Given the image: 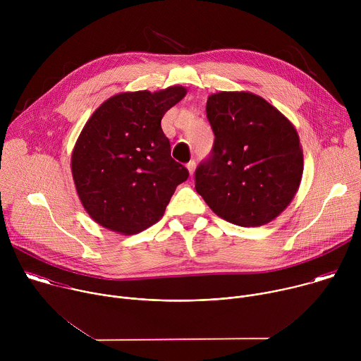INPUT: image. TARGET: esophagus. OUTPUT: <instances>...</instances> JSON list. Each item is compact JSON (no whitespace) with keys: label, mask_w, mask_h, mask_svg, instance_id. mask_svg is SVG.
<instances>
[{"label":"esophagus","mask_w":361,"mask_h":361,"mask_svg":"<svg viewBox=\"0 0 361 361\" xmlns=\"http://www.w3.org/2000/svg\"><path fill=\"white\" fill-rule=\"evenodd\" d=\"M187 169H188L190 176H192V174H194V170H195V161H194V160H191L190 163H187Z\"/></svg>","instance_id":"34e87169"}]
</instances>
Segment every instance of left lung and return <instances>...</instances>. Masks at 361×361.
Here are the masks:
<instances>
[{"mask_svg":"<svg viewBox=\"0 0 361 361\" xmlns=\"http://www.w3.org/2000/svg\"><path fill=\"white\" fill-rule=\"evenodd\" d=\"M205 111L216 138L210 157L195 170L197 192L228 223H270L291 202L302 177L294 126L247 91L212 94Z\"/></svg>","mask_w":361,"mask_h":361,"instance_id":"8db88e82","label":"left lung"}]
</instances>
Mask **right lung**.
I'll return each mask as SVG.
<instances>
[{
	"mask_svg": "<svg viewBox=\"0 0 361 361\" xmlns=\"http://www.w3.org/2000/svg\"><path fill=\"white\" fill-rule=\"evenodd\" d=\"M181 85L113 95L85 123L71 156L77 194L88 216L131 235L156 224L188 170L171 159L164 114L184 98Z\"/></svg>",
	"mask_w": 361,
	"mask_h": 361,
	"instance_id": "add662e5",
	"label": "right lung"
}]
</instances>
